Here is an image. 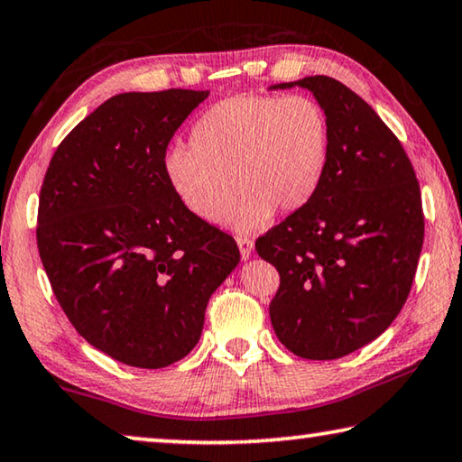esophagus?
Listing matches in <instances>:
<instances>
[{"mask_svg":"<svg viewBox=\"0 0 462 462\" xmlns=\"http://www.w3.org/2000/svg\"><path fill=\"white\" fill-rule=\"evenodd\" d=\"M236 242H238V248H240V256H242V261H248V259H250V254H253L254 242L250 240V238H246V236H238V238H236Z\"/></svg>","mask_w":462,"mask_h":462,"instance_id":"obj_1","label":"esophagus"}]
</instances>
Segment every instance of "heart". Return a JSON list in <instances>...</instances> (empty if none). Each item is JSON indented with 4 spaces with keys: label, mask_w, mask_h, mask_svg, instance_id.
Masks as SVG:
<instances>
[{
    "label": "heart",
    "mask_w": 462,
    "mask_h": 462,
    "mask_svg": "<svg viewBox=\"0 0 462 462\" xmlns=\"http://www.w3.org/2000/svg\"><path fill=\"white\" fill-rule=\"evenodd\" d=\"M328 156L330 126L316 99L236 96L193 124L191 146L169 148L162 171L187 212L209 224L228 212L238 185L245 195L226 222L253 232L275 209L300 212L316 198Z\"/></svg>",
    "instance_id": "heart-1"
}]
</instances>
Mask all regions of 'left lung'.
<instances>
[{
	"mask_svg": "<svg viewBox=\"0 0 462 462\" xmlns=\"http://www.w3.org/2000/svg\"><path fill=\"white\" fill-rule=\"evenodd\" d=\"M314 93L330 126L316 198L256 240L281 277L269 306L287 350L310 361L346 356L387 330L408 300L424 242L416 173L374 109L326 75L269 89Z\"/></svg>",
	"mask_w": 462,
	"mask_h": 462,
	"instance_id": "1",
	"label": "left lung"
}]
</instances>
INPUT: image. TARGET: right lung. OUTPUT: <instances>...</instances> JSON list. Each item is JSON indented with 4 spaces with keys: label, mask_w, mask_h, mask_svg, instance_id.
I'll list each match as a JSON object with an SVG mask.
<instances>
[{
    "label": "right lung",
    "mask_w": 462,
    "mask_h": 462,
    "mask_svg": "<svg viewBox=\"0 0 462 462\" xmlns=\"http://www.w3.org/2000/svg\"><path fill=\"white\" fill-rule=\"evenodd\" d=\"M209 91L120 93L54 152L38 206V253L69 322L138 369L181 361L212 293L240 263L228 234L187 212L162 159Z\"/></svg>",
    "instance_id": "1"
}]
</instances>
